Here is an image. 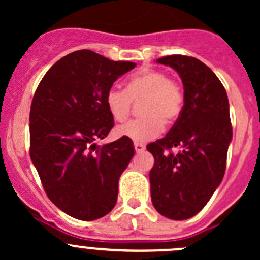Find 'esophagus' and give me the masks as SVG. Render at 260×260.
<instances>
[{"label":"esophagus","mask_w":260,"mask_h":260,"mask_svg":"<svg viewBox=\"0 0 260 260\" xmlns=\"http://www.w3.org/2000/svg\"><path fill=\"white\" fill-rule=\"evenodd\" d=\"M145 145H142V143H140V142H135V149H136V152H142V151H145Z\"/></svg>","instance_id":"1"}]
</instances>
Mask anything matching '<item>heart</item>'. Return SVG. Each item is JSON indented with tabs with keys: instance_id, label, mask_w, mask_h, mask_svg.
Instances as JSON below:
<instances>
[{
	"instance_id": "1",
	"label": "heart",
	"mask_w": 260,
	"mask_h": 260,
	"mask_svg": "<svg viewBox=\"0 0 260 260\" xmlns=\"http://www.w3.org/2000/svg\"><path fill=\"white\" fill-rule=\"evenodd\" d=\"M140 102L142 117L132 119L115 129L119 137H127L136 142H145L157 137L165 124H171L180 117L185 95L181 85L166 73L149 69L128 80L125 90L112 86L106 93V106L109 114L122 122L129 114L132 101Z\"/></svg>"
}]
</instances>
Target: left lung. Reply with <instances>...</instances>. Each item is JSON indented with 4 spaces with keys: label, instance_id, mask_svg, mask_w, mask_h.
Here are the masks:
<instances>
[{
    "label": "left lung",
    "instance_id": "left-lung-1",
    "mask_svg": "<svg viewBox=\"0 0 260 260\" xmlns=\"http://www.w3.org/2000/svg\"><path fill=\"white\" fill-rule=\"evenodd\" d=\"M156 61L179 73L185 103L166 137L147 146L154 157L151 199L161 215L185 220L208 204L224 177L233 137L229 101L219 78L196 57L169 55Z\"/></svg>",
    "mask_w": 260,
    "mask_h": 260
}]
</instances>
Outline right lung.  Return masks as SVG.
Listing matches in <instances>:
<instances>
[{
    "mask_svg": "<svg viewBox=\"0 0 260 260\" xmlns=\"http://www.w3.org/2000/svg\"><path fill=\"white\" fill-rule=\"evenodd\" d=\"M136 67L90 50L61 57L39 84L30 111V157L60 210L90 221L112 211L118 181L135 154L129 138L98 146L113 128L106 93Z\"/></svg>",
    "mask_w": 260,
    "mask_h": 260,
    "instance_id": "obj_1",
    "label": "right lung"
}]
</instances>
